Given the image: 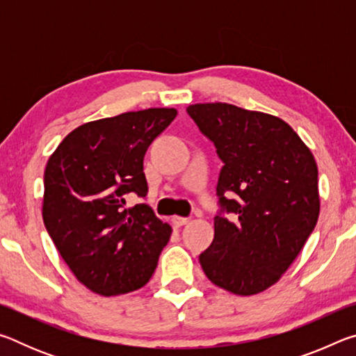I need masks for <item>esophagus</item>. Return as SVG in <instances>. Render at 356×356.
Instances as JSON below:
<instances>
[{"label":"esophagus","mask_w":356,"mask_h":356,"mask_svg":"<svg viewBox=\"0 0 356 356\" xmlns=\"http://www.w3.org/2000/svg\"><path fill=\"white\" fill-rule=\"evenodd\" d=\"M188 221H190V218H184V216H172L174 226H177V227L186 225V222H188Z\"/></svg>","instance_id":"esophagus-1"}]
</instances>
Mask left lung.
Segmentation results:
<instances>
[{
    "instance_id": "1",
    "label": "left lung",
    "mask_w": 356,
    "mask_h": 356,
    "mask_svg": "<svg viewBox=\"0 0 356 356\" xmlns=\"http://www.w3.org/2000/svg\"><path fill=\"white\" fill-rule=\"evenodd\" d=\"M186 111L225 163L216 195L234 216H215L213 242L201 252V267L227 292L261 293L281 280L316 227L321 196L314 155L273 114L221 102Z\"/></svg>"
}]
</instances>
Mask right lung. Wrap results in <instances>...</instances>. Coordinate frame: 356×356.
Segmentation results:
<instances>
[{"label": "right lung", "instance_id": "right-lung-1", "mask_svg": "<svg viewBox=\"0 0 356 356\" xmlns=\"http://www.w3.org/2000/svg\"><path fill=\"white\" fill-rule=\"evenodd\" d=\"M177 116L176 108H147L86 122L72 130L47 161L42 218L75 278L104 297L150 280L172 229L144 197L147 147Z\"/></svg>", "mask_w": 356, "mask_h": 356}]
</instances>
